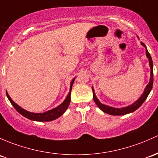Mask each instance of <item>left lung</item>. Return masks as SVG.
<instances>
[{
    "label": "left lung",
    "mask_w": 158,
    "mask_h": 158,
    "mask_svg": "<svg viewBox=\"0 0 158 158\" xmlns=\"http://www.w3.org/2000/svg\"><path fill=\"white\" fill-rule=\"evenodd\" d=\"M141 44L145 48L146 57H147L148 59L149 66H150V68H151V76H150V80H149L148 84L146 85L143 93H142V95L139 98V99H138L137 101H135V102L132 103L131 105L127 106V107H121V108H117V107H110V106L106 105V104H104L101 102H100V101L98 99L97 96H96L95 93H94V88L92 87V89L93 92V99H94V102H95V104H97L98 107L99 108L103 111V112L106 113V114H110V115H114V116L125 115V114H130V113L134 112V111L136 110L138 108H139V107L143 104L144 101L146 100L147 97L148 96L149 93H150L151 91H152V86H153V62H152V57H151L150 54H149L148 51L145 44L142 42H141Z\"/></svg>",
    "instance_id": "left-lung-1"
}]
</instances>
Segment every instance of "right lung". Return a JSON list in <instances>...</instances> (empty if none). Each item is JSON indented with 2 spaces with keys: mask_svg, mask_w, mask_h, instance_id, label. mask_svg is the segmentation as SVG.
Masks as SVG:
<instances>
[{
  "mask_svg": "<svg viewBox=\"0 0 158 158\" xmlns=\"http://www.w3.org/2000/svg\"><path fill=\"white\" fill-rule=\"evenodd\" d=\"M74 78L70 82V89H69V92L68 93L67 96L66 97L65 100L63 101L60 105H58L57 107H56L55 108H53L50 110L46 111L44 113H31L29 111L26 110L22 108L20 106L18 105L17 104L13 101L11 98L10 97L8 92L6 91V97L9 99L10 102L11 103V104L13 106L15 109L18 111L20 114H22L23 117H26V118L31 119L33 121H39V122H48V121H52L54 119H57L58 117H60V116H62L63 114L65 113L66 109L68 108L69 105V103H70V94H71V90H72V86L73 85V82L75 81Z\"/></svg>",
  "mask_w": 158,
  "mask_h": 158,
  "instance_id": "obj_1",
  "label": "right lung"
}]
</instances>
